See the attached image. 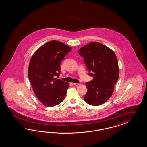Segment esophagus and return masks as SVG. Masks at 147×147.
<instances>
[{"label": "esophagus", "instance_id": "esophagus-1", "mask_svg": "<svg viewBox=\"0 0 147 147\" xmlns=\"http://www.w3.org/2000/svg\"><path fill=\"white\" fill-rule=\"evenodd\" d=\"M80 84L79 83H73V85H74V86H78V85H79Z\"/></svg>", "mask_w": 147, "mask_h": 147}]
</instances>
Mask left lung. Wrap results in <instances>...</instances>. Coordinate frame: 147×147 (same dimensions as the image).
Instances as JSON below:
<instances>
[{
	"mask_svg": "<svg viewBox=\"0 0 147 147\" xmlns=\"http://www.w3.org/2000/svg\"><path fill=\"white\" fill-rule=\"evenodd\" d=\"M79 54L84 57L89 75L87 92L84 100L91 105L102 104L111 97L119 77V68L114 51L99 42H91L81 47Z\"/></svg>",
	"mask_w": 147,
	"mask_h": 147,
	"instance_id": "obj_1",
	"label": "left lung"
}]
</instances>
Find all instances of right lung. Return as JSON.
Returning <instances> with one entry per match:
<instances>
[{"mask_svg":"<svg viewBox=\"0 0 147 147\" xmlns=\"http://www.w3.org/2000/svg\"><path fill=\"white\" fill-rule=\"evenodd\" d=\"M71 48L51 40L40 47L31 59L28 76L38 99L46 107L59 104L65 98L68 82L54 78L61 73L60 63Z\"/></svg>","mask_w":147,"mask_h":147,"instance_id":"add662e5","label":"right lung"}]
</instances>
